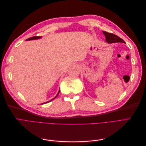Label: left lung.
I'll list each match as a JSON object with an SVG mask.
<instances>
[{
	"mask_svg": "<svg viewBox=\"0 0 146 146\" xmlns=\"http://www.w3.org/2000/svg\"><path fill=\"white\" fill-rule=\"evenodd\" d=\"M103 33L105 36L106 41L108 43H114V42H123L125 43V41L122 39L117 36V35H114L113 33H110L107 32L103 31Z\"/></svg>",
	"mask_w": 146,
	"mask_h": 146,
	"instance_id": "obj_1",
	"label": "left lung"
}]
</instances>
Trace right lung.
<instances>
[{
    "mask_svg": "<svg viewBox=\"0 0 146 146\" xmlns=\"http://www.w3.org/2000/svg\"><path fill=\"white\" fill-rule=\"evenodd\" d=\"M41 38V36H33V37H31V38H29V39H27V40H28V41H29V40H33V39H39V38ZM60 90L58 91V94H57V95L54 98H53L52 100H49V101H47V102H44V103H42V104H41V105H42V104H47V103H48V102H50V101H52V100H53L54 99H55L57 96H58V94H59V92H60Z\"/></svg>",
    "mask_w": 146,
    "mask_h": 146,
    "instance_id": "right-lung-1",
    "label": "right lung"
}]
</instances>
